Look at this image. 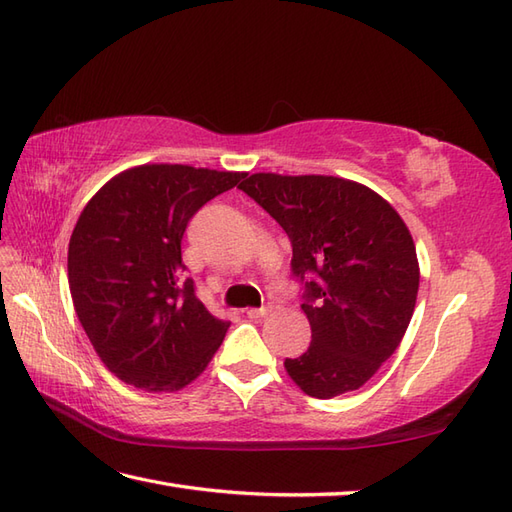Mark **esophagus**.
Instances as JSON below:
<instances>
[{
  "label": "esophagus",
  "instance_id": "obj_1",
  "mask_svg": "<svg viewBox=\"0 0 512 512\" xmlns=\"http://www.w3.org/2000/svg\"><path fill=\"white\" fill-rule=\"evenodd\" d=\"M268 312H272V305H268V307H251V310H248L246 314H248V318H264V316H268Z\"/></svg>",
  "mask_w": 512,
  "mask_h": 512
}]
</instances>
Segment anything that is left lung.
Wrapping results in <instances>:
<instances>
[{"label":"left lung","mask_w":512,"mask_h":512,"mask_svg":"<svg viewBox=\"0 0 512 512\" xmlns=\"http://www.w3.org/2000/svg\"><path fill=\"white\" fill-rule=\"evenodd\" d=\"M275 218L305 281L312 344L285 360L305 395L331 399L371 379L406 334L419 259L406 222L371 187L340 176L257 172L240 185Z\"/></svg>","instance_id":"1"}]
</instances>
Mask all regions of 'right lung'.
<instances>
[{
    "instance_id": "1",
    "label": "right lung",
    "mask_w": 512,
    "mask_h": 512,
    "mask_svg": "<svg viewBox=\"0 0 512 512\" xmlns=\"http://www.w3.org/2000/svg\"><path fill=\"white\" fill-rule=\"evenodd\" d=\"M246 172L146 163L115 174L82 209L67 251L71 301L109 371L148 392H174L205 371L229 323L183 279L189 218Z\"/></svg>"
}]
</instances>
